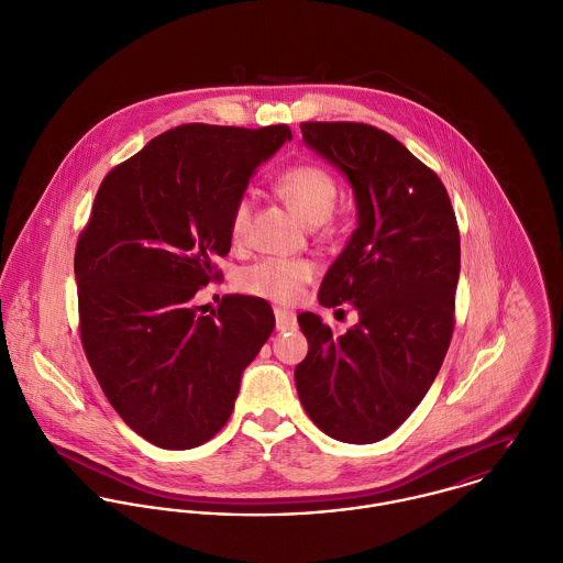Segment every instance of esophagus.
I'll return each mask as SVG.
<instances>
[{
    "label": "esophagus",
    "instance_id": "esophagus-1",
    "mask_svg": "<svg viewBox=\"0 0 563 563\" xmlns=\"http://www.w3.org/2000/svg\"><path fill=\"white\" fill-rule=\"evenodd\" d=\"M275 323H277L279 332H288V330L297 328V317L292 312H288V310L275 308Z\"/></svg>",
    "mask_w": 563,
    "mask_h": 563
}]
</instances>
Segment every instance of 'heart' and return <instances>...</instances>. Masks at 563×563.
<instances>
[{
    "label": "heart",
    "instance_id": "b5f03b06",
    "mask_svg": "<svg viewBox=\"0 0 563 563\" xmlns=\"http://www.w3.org/2000/svg\"><path fill=\"white\" fill-rule=\"evenodd\" d=\"M275 188L282 198L308 222L321 224L325 222L341 196V184L334 173L321 164H297L284 170ZM253 211V198L242 194L229 216V233L233 242H240L246 235L249 222ZM314 277V266L306 260H286V257H264L249 266L242 277L240 286L244 292L275 301V303H292L303 286Z\"/></svg>",
    "mask_w": 563,
    "mask_h": 563
}]
</instances>
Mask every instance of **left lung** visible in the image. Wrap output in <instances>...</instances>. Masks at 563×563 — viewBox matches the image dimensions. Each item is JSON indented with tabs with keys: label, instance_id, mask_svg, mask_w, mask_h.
Returning a JSON list of instances; mask_svg holds the SVG:
<instances>
[{
	"label": "left lung",
	"instance_id": "obj_1",
	"mask_svg": "<svg viewBox=\"0 0 563 563\" xmlns=\"http://www.w3.org/2000/svg\"><path fill=\"white\" fill-rule=\"evenodd\" d=\"M301 133L345 173L358 205V229L325 273L319 303H350L361 321L336 336L317 314L297 317L308 339L297 393L332 439L374 443L417 408L450 347L459 224L441 179L386 131L303 122Z\"/></svg>",
	"mask_w": 563,
	"mask_h": 563
}]
</instances>
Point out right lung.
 <instances>
[{"instance_id":"right-lung-1","label":"right lung","mask_w":563,"mask_h":563,"mask_svg":"<svg viewBox=\"0 0 563 563\" xmlns=\"http://www.w3.org/2000/svg\"><path fill=\"white\" fill-rule=\"evenodd\" d=\"M290 137L286 124H184L100 184L74 255L80 343L115 412L153 445L209 441L275 328L260 297L224 295L198 314L194 295L222 279L231 207Z\"/></svg>"}]
</instances>
